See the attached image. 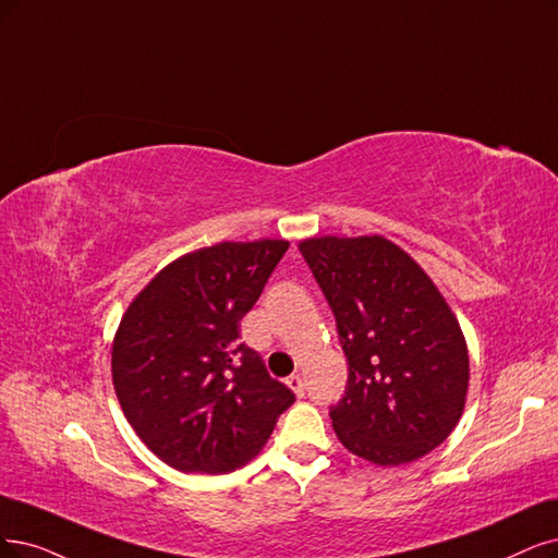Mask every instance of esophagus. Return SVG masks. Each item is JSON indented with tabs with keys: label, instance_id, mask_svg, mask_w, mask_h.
Returning <instances> with one entry per match:
<instances>
[{
	"label": "esophagus",
	"instance_id": "obj_1",
	"mask_svg": "<svg viewBox=\"0 0 558 558\" xmlns=\"http://www.w3.org/2000/svg\"><path fill=\"white\" fill-rule=\"evenodd\" d=\"M287 386H290V388L294 390L296 398H303V396H305V384H303V379H301L299 375L287 377Z\"/></svg>",
	"mask_w": 558,
	"mask_h": 558
}]
</instances>
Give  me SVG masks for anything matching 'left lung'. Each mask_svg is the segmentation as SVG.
<instances>
[{
  "instance_id": "1",
  "label": "left lung",
  "mask_w": 558,
  "mask_h": 558,
  "mask_svg": "<svg viewBox=\"0 0 558 558\" xmlns=\"http://www.w3.org/2000/svg\"><path fill=\"white\" fill-rule=\"evenodd\" d=\"M331 305L347 386L328 409L342 446L381 466L414 462L456 429L469 354L456 315L423 268L384 236L303 241Z\"/></svg>"
}]
</instances>
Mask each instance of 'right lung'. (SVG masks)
I'll use <instances>...</instances> for the list:
<instances>
[{"mask_svg":"<svg viewBox=\"0 0 558 558\" xmlns=\"http://www.w3.org/2000/svg\"><path fill=\"white\" fill-rule=\"evenodd\" d=\"M287 241L218 243L183 255L144 287L112 347V381L137 437L185 473L253 460L296 400L239 342Z\"/></svg>","mask_w":558,"mask_h":558,"instance_id":"right-lung-1","label":"right lung"}]
</instances>
